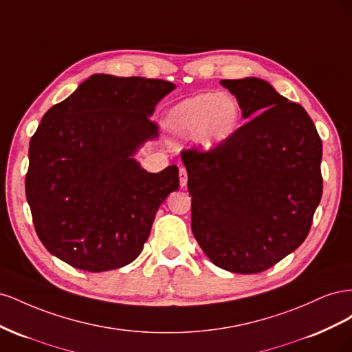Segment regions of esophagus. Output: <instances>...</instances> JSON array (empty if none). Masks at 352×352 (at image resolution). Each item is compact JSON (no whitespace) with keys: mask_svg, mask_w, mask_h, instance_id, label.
Returning <instances> with one entry per match:
<instances>
[{"mask_svg":"<svg viewBox=\"0 0 352 352\" xmlns=\"http://www.w3.org/2000/svg\"><path fill=\"white\" fill-rule=\"evenodd\" d=\"M179 182H180V186L185 188L186 184H188V172L185 167H180L179 168Z\"/></svg>","mask_w":352,"mask_h":352,"instance_id":"34e87169","label":"esophagus"}]
</instances>
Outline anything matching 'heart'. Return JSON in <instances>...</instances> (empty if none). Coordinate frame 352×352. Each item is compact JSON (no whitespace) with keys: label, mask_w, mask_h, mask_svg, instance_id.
<instances>
[{"label":"heart","mask_w":352,"mask_h":352,"mask_svg":"<svg viewBox=\"0 0 352 352\" xmlns=\"http://www.w3.org/2000/svg\"><path fill=\"white\" fill-rule=\"evenodd\" d=\"M239 117V104L232 95L199 94L176 104L167 116V126L177 136H197L199 145L210 150L236 131Z\"/></svg>","instance_id":"obj_1"}]
</instances>
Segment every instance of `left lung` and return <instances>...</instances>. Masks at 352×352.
<instances>
[{
    "label": "left lung",
    "instance_id": "1",
    "mask_svg": "<svg viewBox=\"0 0 352 352\" xmlns=\"http://www.w3.org/2000/svg\"><path fill=\"white\" fill-rule=\"evenodd\" d=\"M251 117L208 151H182L190 226L217 267L270 269L310 232L323 192L322 140L302 105L257 78L220 82Z\"/></svg>",
    "mask_w": 352,
    "mask_h": 352
}]
</instances>
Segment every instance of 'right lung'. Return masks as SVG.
<instances>
[{
  "mask_svg": "<svg viewBox=\"0 0 352 352\" xmlns=\"http://www.w3.org/2000/svg\"><path fill=\"white\" fill-rule=\"evenodd\" d=\"M175 83L94 74L44 114L29 144L25 188L44 247L92 273L141 254L179 170L148 173L131 155L158 136L150 120Z\"/></svg>",
  "mask_w": 352,
  "mask_h": 352,
  "instance_id": "obj_1",
  "label": "right lung"
}]
</instances>
